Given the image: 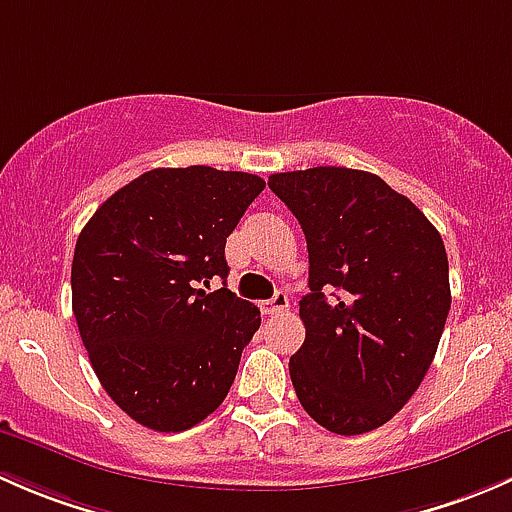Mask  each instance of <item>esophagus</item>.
<instances>
[{
  "mask_svg": "<svg viewBox=\"0 0 512 512\" xmlns=\"http://www.w3.org/2000/svg\"><path fill=\"white\" fill-rule=\"evenodd\" d=\"M287 307H289L287 292H277L275 297L270 299V302L262 304V312H265V314H282V312H287Z\"/></svg>",
  "mask_w": 512,
  "mask_h": 512,
  "instance_id": "obj_1",
  "label": "esophagus"
}]
</instances>
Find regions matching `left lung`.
Returning a JSON list of instances; mask_svg holds the SVG:
<instances>
[{
    "instance_id": "1",
    "label": "left lung",
    "mask_w": 512,
    "mask_h": 512,
    "mask_svg": "<svg viewBox=\"0 0 512 512\" xmlns=\"http://www.w3.org/2000/svg\"><path fill=\"white\" fill-rule=\"evenodd\" d=\"M267 183L307 237V334L289 359L299 404L339 436L374 431L414 396L441 342L451 309L441 235L366 170L319 165Z\"/></svg>"
}]
</instances>
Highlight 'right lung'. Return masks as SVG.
Returning <instances> with one entry per match:
<instances>
[{
    "mask_svg": "<svg viewBox=\"0 0 512 512\" xmlns=\"http://www.w3.org/2000/svg\"><path fill=\"white\" fill-rule=\"evenodd\" d=\"M265 180L153 168L111 195L76 240L71 307L106 394L133 421L178 433L225 401L260 309L223 287L225 242Z\"/></svg>",
    "mask_w": 512,
    "mask_h": 512,
    "instance_id": "right-lung-1",
    "label": "right lung"
}]
</instances>
